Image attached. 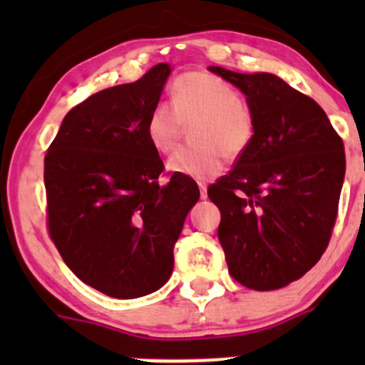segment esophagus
I'll list each match as a JSON object with an SVG mask.
<instances>
[{
    "label": "esophagus",
    "mask_w": 365,
    "mask_h": 365,
    "mask_svg": "<svg viewBox=\"0 0 365 365\" xmlns=\"http://www.w3.org/2000/svg\"><path fill=\"white\" fill-rule=\"evenodd\" d=\"M197 185H200L201 200H205V197H206V189H208V187H206V183H203V182H200V183H197Z\"/></svg>",
    "instance_id": "1"
}]
</instances>
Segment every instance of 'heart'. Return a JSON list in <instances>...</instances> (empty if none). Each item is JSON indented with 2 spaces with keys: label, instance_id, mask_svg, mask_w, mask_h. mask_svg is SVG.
Here are the masks:
<instances>
[{
  "label": "heart",
  "instance_id": "1",
  "mask_svg": "<svg viewBox=\"0 0 365 365\" xmlns=\"http://www.w3.org/2000/svg\"><path fill=\"white\" fill-rule=\"evenodd\" d=\"M194 148L169 157L168 169L194 180H210L224 169V155L235 159L251 145L254 121L240 93L215 76L182 73L173 86V106L159 102L146 118V135L159 153L176 148L183 125H192Z\"/></svg>",
  "mask_w": 365,
  "mask_h": 365
}]
</instances>
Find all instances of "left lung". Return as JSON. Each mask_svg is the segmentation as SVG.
I'll list each match as a JSON object with an SVG mask.
<instances>
[{
    "instance_id": "8db88e82",
    "label": "left lung",
    "mask_w": 365,
    "mask_h": 365,
    "mask_svg": "<svg viewBox=\"0 0 365 365\" xmlns=\"http://www.w3.org/2000/svg\"><path fill=\"white\" fill-rule=\"evenodd\" d=\"M247 98L251 145L208 187L235 281L256 292L311 270L332 237L344 182V145L325 111L274 73L210 67Z\"/></svg>"
}]
</instances>
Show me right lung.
<instances>
[{"label": "right lung", "instance_id": "1", "mask_svg": "<svg viewBox=\"0 0 365 365\" xmlns=\"http://www.w3.org/2000/svg\"><path fill=\"white\" fill-rule=\"evenodd\" d=\"M171 65L91 95L63 118L43 160L47 227L65 264L113 298L157 292L171 277L173 247L200 200L189 176H159L146 118Z\"/></svg>", "mask_w": 365, "mask_h": 365}]
</instances>
